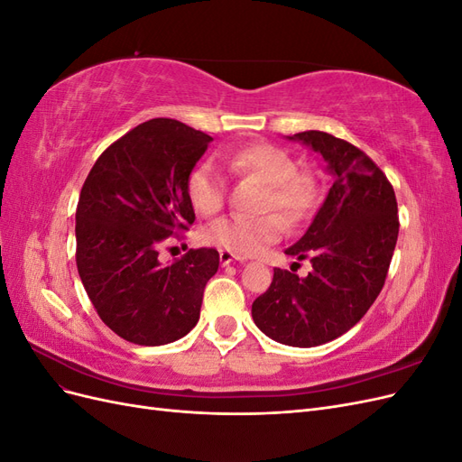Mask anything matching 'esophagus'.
Wrapping results in <instances>:
<instances>
[{"label":"esophagus","instance_id":"obj_1","mask_svg":"<svg viewBox=\"0 0 462 462\" xmlns=\"http://www.w3.org/2000/svg\"><path fill=\"white\" fill-rule=\"evenodd\" d=\"M219 260H221L223 265H229L231 262H245L243 256H236V254H233V253H227V250H221V253H219Z\"/></svg>","mask_w":462,"mask_h":462}]
</instances>
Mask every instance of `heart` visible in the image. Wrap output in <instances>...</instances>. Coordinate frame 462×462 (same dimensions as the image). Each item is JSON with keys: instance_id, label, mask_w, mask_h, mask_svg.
Wrapping results in <instances>:
<instances>
[{"instance_id": "obj_1", "label": "heart", "mask_w": 462, "mask_h": 462, "mask_svg": "<svg viewBox=\"0 0 462 462\" xmlns=\"http://www.w3.org/2000/svg\"><path fill=\"white\" fill-rule=\"evenodd\" d=\"M231 171L258 179L265 185L263 209H277L287 223H299L310 214L316 202V185L309 175L297 173V163L287 152L272 144H246L221 152ZM192 208L212 216L223 204V177L212 162H202L187 179ZM283 219L265 214L256 219L241 216L221 217L204 229V241L236 256L258 254L283 235Z\"/></svg>"}]
</instances>
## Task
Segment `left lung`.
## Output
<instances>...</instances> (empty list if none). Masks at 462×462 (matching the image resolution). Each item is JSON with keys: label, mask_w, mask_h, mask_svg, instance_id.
Wrapping results in <instances>:
<instances>
[{"label": "left lung", "mask_w": 462, "mask_h": 462, "mask_svg": "<svg viewBox=\"0 0 462 462\" xmlns=\"http://www.w3.org/2000/svg\"><path fill=\"white\" fill-rule=\"evenodd\" d=\"M319 153L331 189L300 239L285 250L310 258L306 277L273 270L253 302V319L270 339L318 346L341 337L368 312L385 283L397 245L395 190L365 152L321 131L287 136ZM297 263V262H295Z\"/></svg>", "instance_id": "obj_1"}]
</instances>
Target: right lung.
Segmentation results:
<instances>
[{
	"mask_svg": "<svg viewBox=\"0 0 462 462\" xmlns=\"http://www.w3.org/2000/svg\"><path fill=\"white\" fill-rule=\"evenodd\" d=\"M214 138L175 119H150L96 160L77 206V268L97 316L134 345L173 343L197 326L216 248L171 263L158 254L187 229V179Z\"/></svg>",
	"mask_w": 462,
	"mask_h": 462,
	"instance_id": "right-lung-1",
	"label": "right lung"
}]
</instances>
